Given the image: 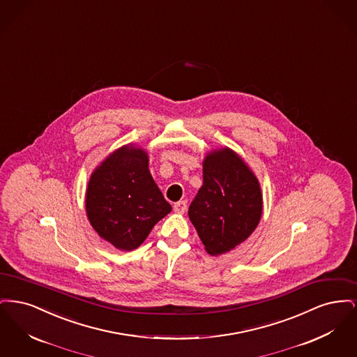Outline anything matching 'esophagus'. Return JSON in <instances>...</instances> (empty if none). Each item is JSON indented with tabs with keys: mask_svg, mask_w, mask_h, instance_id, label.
<instances>
[{
	"mask_svg": "<svg viewBox=\"0 0 357 357\" xmlns=\"http://www.w3.org/2000/svg\"><path fill=\"white\" fill-rule=\"evenodd\" d=\"M187 204L185 201H179L176 204H174V211L178 213V214H183L186 211Z\"/></svg>",
	"mask_w": 357,
	"mask_h": 357,
	"instance_id": "esophagus-1",
	"label": "esophagus"
}]
</instances>
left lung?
<instances>
[{
    "label": "left lung",
    "instance_id": "obj_1",
    "mask_svg": "<svg viewBox=\"0 0 357 357\" xmlns=\"http://www.w3.org/2000/svg\"><path fill=\"white\" fill-rule=\"evenodd\" d=\"M262 214V195L255 174L230 149L210 153L204 162V185L188 207V217L207 253L230 252L255 231Z\"/></svg>",
    "mask_w": 357,
    "mask_h": 357
}]
</instances>
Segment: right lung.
<instances>
[{
    "mask_svg": "<svg viewBox=\"0 0 357 357\" xmlns=\"http://www.w3.org/2000/svg\"><path fill=\"white\" fill-rule=\"evenodd\" d=\"M85 210L100 237L120 250H132L170 213L171 206L153 182L147 153L124 146L91 175Z\"/></svg>",
    "mask_w": 357,
    "mask_h": 357,
    "instance_id": "right-lung-1",
    "label": "right lung"
}]
</instances>
